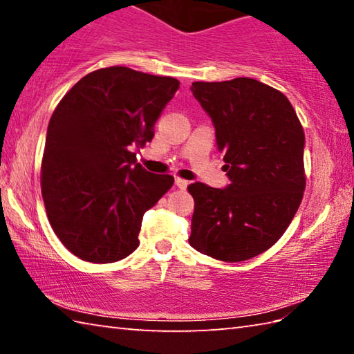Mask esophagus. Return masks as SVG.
<instances>
[{
	"mask_svg": "<svg viewBox=\"0 0 354 354\" xmlns=\"http://www.w3.org/2000/svg\"><path fill=\"white\" fill-rule=\"evenodd\" d=\"M175 184L179 189H185L189 185V181H185V179H183V178H175Z\"/></svg>",
	"mask_w": 354,
	"mask_h": 354,
	"instance_id": "esophagus-1",
	"label": "esophagus"
}]
</instances>
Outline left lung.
Masks as SVG:
<instances>
[{
    "instance_id": "left-lung-1",
    "label": "left lung",
    "mask_w": 354,
    "mask_h": 354,
    "mask_svg": "<svg viewBox=\"0 0 354 354\" xmlns=\"http://www.w3.org/2000/svg\"><path fill=\"white\" fill-rule=\"evenodd\" d=\"M190 91L212 118L231 184L189 185V243L218 261L251 259L279 241L303 200V127L284 93L251 77L192 82Z\"/></svg>"
}]
</instances>
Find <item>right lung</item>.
Segmentation results:
<instances>
[{"instance_id":"1","label":"right lung","mask_w":354,"mask_h":354,"mask_svg":"<svg viewBox=\"0 0 354 354\" xmlns=\"http://www.w3.org/2000/svg\"><path fill=\"white\" fill-rule=\"evenodd\" d=\"M179 81L128 67L81 77L48 124L40 185L48 220L82 261L109 263L139 247L142 218L175 179L136 162Z\"/></svg>"}]
</instances>
